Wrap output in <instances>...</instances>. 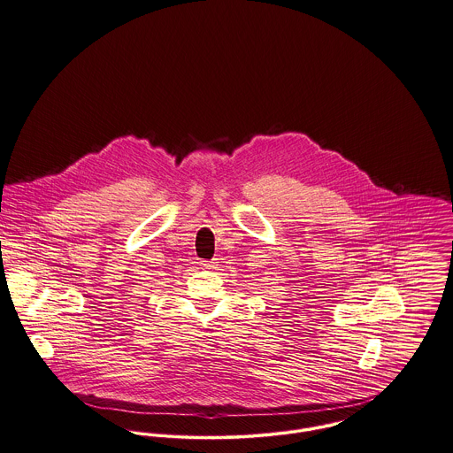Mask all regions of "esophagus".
Here are the masks:
<instances>
[{
    "instance_id": "esophagus-1",
    "label": "esophagus",
    "mask_w": 453,
    "mask_h": 453,
    "mask_svg": "<svg viewBox=\"0 0 453 453\" xmlns=\"http://www.w3.org/2000/svg\"><path fill=\"white\" fill-rule=\"evenodd\" d=\"M201 266H203L204 270H212V268L216 266V261H203Z\"/></svg>"
}]
</instances>
